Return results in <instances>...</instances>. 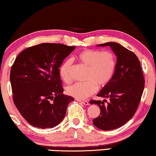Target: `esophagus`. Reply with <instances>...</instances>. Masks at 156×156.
I'll list each match as a JSON object with an SVG mask.
<instances>
[{
	"instance_id": "esophagus-1",
	"label": "esophagus",
	"mask_w": 156,
	"mask_h": 156,
	"mask_svg": "<svg viewBox=\"0 0 156 156\" xmlns=\"http://www.w3.org/2000/svg\"><path fill=\"white\" fill-rule=\"evenodd\" d=\"M76 101H78V102H80V103H82L83 104H84V105L87 106V105H89V103H88V101H86V100H80V99H76Z\"/></svg>"
}]
</instances>
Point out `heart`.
Returning a JSON list of instances; mask_svg holds the SVG:
<instances>
[{
  "instance_id": "obj_1",
  "label": "heart",
  "mask_w": 156,
  "mask_h": 156,
  "mask_svg": "<svg viewBox=\"0 0 156 156\" xmlns=\"http://www.w3.org/2000/svg\"><path fill=\"white\" fill-rule=\"evenodd\" d=\"M80 63L88 67L86 80L84 83H76L68 86L67 92L77 99H85L96 92L97 84L103 87L113 77L116 68L115 55L111 51L85 50L76 55ZM72 61L67 60L60 68V76L66 83L71 81Z\"/></svg>"
}]
</instances>
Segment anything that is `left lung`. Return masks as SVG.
Returning <instances> with one entry per match:
<instances>
[{"label":"left lung","mask_w":156,"mask_h":156,"mask_svg":"<svg viewBox=\"0 0 156 156\" xmlns=\"http://www.w3.org/2000/svg\"><path fill=\"white\" fill-rule=\"evenodd\" d=\"M98 47L109 46L117 56V63L111 80L97 96L109 98V102L91 100L99 106L100 115L93 124L102 130H112L124 125L135 114L143 93L145 80L140 61L133 52L117 42H106Z\"/></svg>","instance_id":"1"}]
</instances>
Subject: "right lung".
<instances>
[{"label":"right lung","instance_id":"obj_1","mask_svg":"<svg viewBox=\"0 0 156 156\" xmlns=\"http://www.w3.org/2000/svg\"><path fill=\"white\" fill-rule=\"evenodd\" d=\"M75 49L42 43L26 49L16 58L10 73L13 102L31 125L52 128L64 119L74 98L62 94L59 68Z\"/></svg>","mask_w":156,"mask_h":156}]
</instances>
